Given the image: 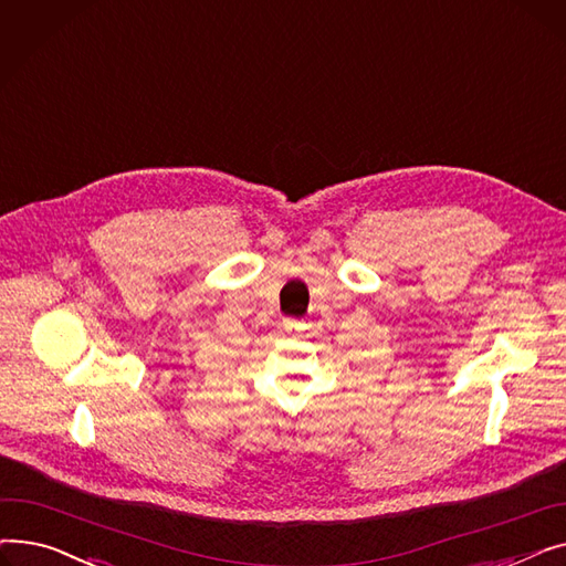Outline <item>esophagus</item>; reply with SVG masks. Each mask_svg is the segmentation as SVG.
<instances>
[{
    "label": "esophagus",
    "mask_w": 566,
    "mask_h": 566,
    "mask_svg": "<svg viewBox=\"0 0 566 566\" xmlns=\"http://www.w3.org/2000/svg\"><path fill=\"white\" fill-rule=\"evenodd\" d=\"M301 321H295V318H284V331L286 333H295V331H301Z\"/></svg>",
    "instance_id": "1"
}]
</instances>
